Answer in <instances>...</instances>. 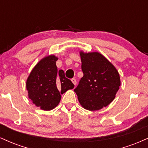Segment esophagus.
I'll return each instance as SVG.
<instances>
[{
  "mask_svg": "<svg viewBox=\"0 0 148 148\" xmlns=\"http://www.w3.org/2000/svg\"><path fill=\"white\" fill-rule=\"evenodd\" d=\"M72 81L73 84H74L76 86V79L73 78V79H72Z\"/></svg>",
  "mask_w": 148,
  "mask_h": 148,
  "instance_id": "esophagus-1",
  "label": "esophagus"
}]
</instances>
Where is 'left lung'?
<instances>
[{
  "mask_svg": "<svg viewBox=\"0 0 148 148\" xmlns=\"http://www.w3.org/2000/svg\"><path fill=\"white\" fill-rule=\"evenodd\" d=\"M84 76L74 90L81 105L89 111L107 106L115 99L120 86L117 69L97 52L80 53Z\"/></svg>",
  "mask_w": 148,
  "mask_h": 148,
  "instance_id": "8db88e82",
  "label": "left lung"
}]
</instances>
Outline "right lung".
<instances>
[{
  "label": "right lung",
  "mask_w": 148,
  "mask_h": 148,
  "mask_svg": "<svg viewBox=\"0 0 148 148\" xmlns=\"http://www.w3.org/2000/svg\"><path fill=\"white\" fill-rule=\"evenodd\" d=\"M55 56L43 58L36 64L26 81L29 98L42 110L50 111L58 106L61 94L72 89L74 85L64 76L63 70L58 71Z\"/></svg>",
  "instance_id": "obj_1"
}]
</instances>
